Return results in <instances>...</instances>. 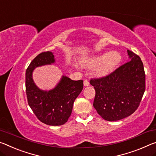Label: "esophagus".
Returning <instances> with one entry per match:
<instances>
[{
    "label": "esophagus",
    "mask_w": 156,
    "mask_h": 156,
    "mask_svg": "<svg viewBox=\"0 0 156 156\" xmlns=\"http://www.w3.org/2000/svg\"><path fill=\"white\" fill-rule=\"evenodd\" d=\"M84 83V85H85V86H89V85H90V82H89L87 80H84V83Z\"/></svg>",
    "instance_id": "1"
}]
</instances>
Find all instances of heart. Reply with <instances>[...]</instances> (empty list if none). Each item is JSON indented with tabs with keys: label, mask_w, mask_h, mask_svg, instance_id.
<instances>
[{
	"label": "heart",
	"mask_w": 156,
	"mask_h": 156,
	"mask_svg": "<svg viewBox=\"0 0 156 156\" xmlns=\"http://www.w3.org/2000/svg\"><path fill=\"white\" fill-rule=\"evenodd\" d=\"M120 54L117 51H111L91 57L84 62L86 66H97L96 69V76H105L112 72L121 61Z\"/></svg>",
	"instance_id": "1"
}]
</instances>
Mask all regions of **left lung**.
Listing matches in <instances>:
<instances>
[{"mask_svg":"<svg viewBox=\"0 0 156 156\" xmlns=\"http://www.w3.org/2000/svg\"><path fill=\"white\" fill-rule=\"evenodd\" d=\"M130 61L109 75L91 79L95 89L93 105L103 119L118 121L131 115L139 107L145 91V73L139 56L127 51Z\"/></svg>","mask_w":156,"mask_h":156,"instance_id":"1","label":"left lung"}]
</instances>
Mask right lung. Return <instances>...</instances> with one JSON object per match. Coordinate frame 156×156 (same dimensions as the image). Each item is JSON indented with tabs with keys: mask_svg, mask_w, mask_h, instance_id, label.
<instances>
[{
	"mask_svg": "<svg viewBox=\"0 0 156 156\" xmlns=\"http://www.w3.org/2000/svg\"><path fill=\"white\" fill-rule=\"evenodd\" d=\"M54 62L55 58L52 52L39 54L26 71V91L28 105L40 122L50 126H61L65 124L71 116L74 101L83 89V80H72L62 76L53 90H40L33 79L34 69Z\"/></svg>",
	"mask_w": 156,
	"mask_h": 156,
	"instance_id": "obj_1",
	"label": "right lung"
}]
</instances>
